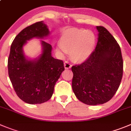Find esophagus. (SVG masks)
Listing matches in <instances>:
<instances>
[{"mask_svg": "<svg viewBox=\"0 0 131 131\" xmlns=\"http://www.w3.org/2000/svg\"><path fill=\"white\" fill-rule=\"evenodd\" d=\"M64 68H65L66 69H70V68H71V67H72L71 64H70V63L68 61L64 62Z\"/></svg>", "mask_w": 131, "mask_h": 131, "instance_id": "obj_1", "label": "esophagus"}]
</instances>
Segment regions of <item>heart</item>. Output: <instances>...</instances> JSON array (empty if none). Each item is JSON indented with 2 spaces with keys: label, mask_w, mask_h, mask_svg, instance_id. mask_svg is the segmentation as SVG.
I'll use <instances>...</instances> for the list:
<instances>
[{
  "label": "heart",
  "mask_w": 131,
  "mask_h": 131,
  "mask_svg": "<svg viewBox=\"0 0 131 131\" xmlns=\"http://www.w3.org/2000/svg\"><path fill=\"white\" fill-rule=\"evenodd\" d=\"M96 45V37L84 28H69L60 39L58 50L62 53L70 52V58L75 63H83L90 57Z\"/></svg>",
  "instance_id": "b5f03b06"
}]
</instances>
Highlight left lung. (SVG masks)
Segmentation results:
<instances>
[{
    "instance_id": "left-lung-1",
    "label": "left lung",
    "mask_w": 131,
    "mask_h": 131,
    "mask_svg": "<svg viewBox=\"0 0 131 131\" xmlns=\"http://www.w3.org/2000/svg\"><path fill=\"white\" fill-rule=\"evenodd\" d=\"M98 31L95 50L85 62L72 67L73 91L89 105L107 102L118 90L123 76V62L119 45L103 26Z\"/></svg>"
}]
</instances>
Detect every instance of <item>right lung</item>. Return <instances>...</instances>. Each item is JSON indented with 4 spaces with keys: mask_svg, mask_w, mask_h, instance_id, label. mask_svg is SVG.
<instances>
[{
    "mask_svg": "<svg viewBox=\"0 0 131 131\" xmlns=\"http://www.w3.org/2000/svg\"><path fill=\"white\" fill-rule=\"evenodd\" d=\"M50 34L43 21L23 29L13 40L8 61L9 79L18 97L29 104H40L48 101L55 85L64 70L63 61L52 56V47L41 40L42 53L30 60L25 57L23 46L33 38L44 39Z\"/></svg>",
    "mask_w": 131,
    "mask_h": 131,
    "instance_id": "obj_1",
    "label": "right lung"
}]
</instances>
